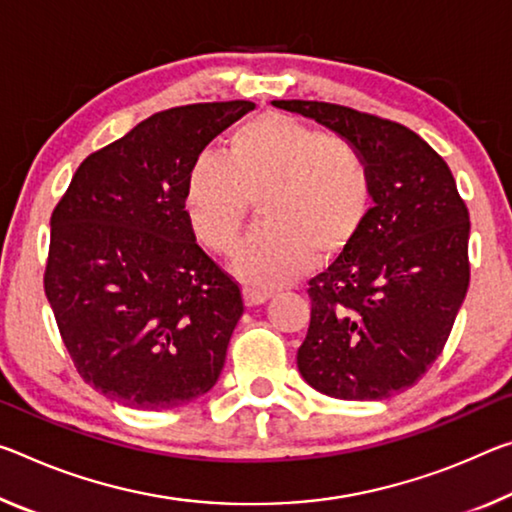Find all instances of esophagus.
Here are the masks:
<instances>
[{"instance_id": "1", "label": "esophagus", "mask_w": 512, "mask_h": 512, "mask_svg": "<svg viewBox=\"0 0 512 512\" xmlns=\"http://www.w3.org/2000/svg\"><path fill=\"white\" fill-rule=\"evenodd\" d=\"M243 298H246V305H262L266 300L271 298L269 291H262V289H253V287H246L243 289Z\"/></svg>"}]
</instances>
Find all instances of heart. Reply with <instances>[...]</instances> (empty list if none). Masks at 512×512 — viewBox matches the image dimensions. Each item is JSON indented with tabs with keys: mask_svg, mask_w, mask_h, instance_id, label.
<instances>
[{
	"mask_svg": "<svg viewBox=\"0 0 512 512\" xmlns=\"http://www.w3.org/2000/svg\"><path fill=\"white\" fill-rule=\"evenodd\" d=\"M253 202L264 227L243 246L237 273L257 289L287 285L360 239L373 207L369 161L303 120L264 113L227 136V157L200 152L184 184L193 234L223 257L237 250Z\"/></svg>",
	"mask_w": 512,
	"mask_h": 512,
	"instance_id": "obj_1",
	"label": "heart"
}]
</instances>
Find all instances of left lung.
<instances>
[{
    "instance_id": "1",
    "label": "left lung",
    "mask_w": 512,
    "mask_h": 512,
    "mask_svg": "<svg viewBox=\"0 0 512 512\" xmlns=\"http://www.w3.org/2000/svg\"><path fill=\"white\" fill-rule=\"evenodd\" d=\"M273 104L344 136L373 175L360 239L310 280L300 376L344 401L405 392L440 358L469 287V212L451 168L394 120L330 102Z\"/></svg>"
}]
</instances>
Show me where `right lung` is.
I'll use <instances>...</instances> for the list:
<instances>
[{
    "label": "right lung",
    "mask_w": 512,
    "mask_h": 512,
    "mask_svg": "<svg viewBox=\"0 0 512 512\" xmlns=\"http://www.w3.org/2000/svg\"><path fill=\"white\" fill-rule=\"evenodd\" d=\"M248 100L152 113L81 161L52 212L45 296L81 378L139 410L180 408L221 376L239 282L196 243L184 184Z\"/></svg>",
    "instance_id": "1"
}]
</instances>
